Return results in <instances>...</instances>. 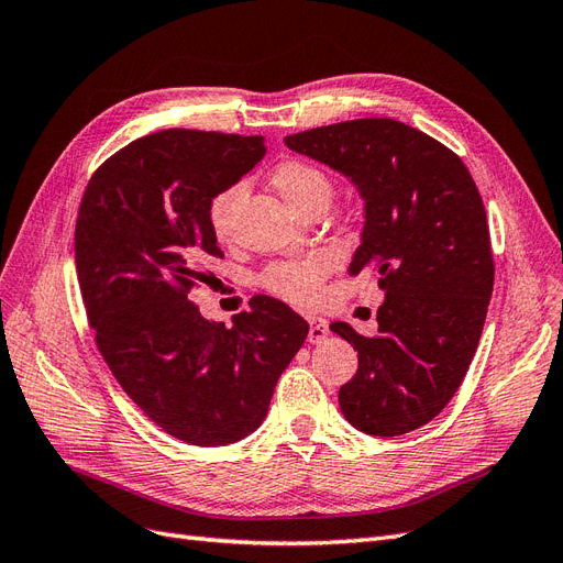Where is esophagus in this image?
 I'll return each mask as SVG.
<instances>
[{"instance_id":"34e87169","label":"esophagus","mask_w":563,"mask_h":563,"mask_svg":"<svg viewBox=\"0 0 563 563\" xmlns=\"http://www.w3.org/2000/svg\"><path fill=\"white\" fill-rule=\"evenodd\" d=\"M308 321H310L308 340H310L312 345H319L321 340L329 335V323H327V319H321V317H308Z\"/></svg>"}]
</instances>
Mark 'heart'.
<instances>
[{"label": "heart", "mask_w": 563, "mask_h": 563, "mask_svg": "<svg viewBox=\"0 0 563 563\" xmlns=\"http://www.w3.org/2000/svg\"><path fill=\"white\" fill-rule=\"evenodd\" d=\"M269 180L277 187V192L302 216L317 209H327L333 195V183L329 174L308 159H282L269 172ZM244 197L246 183L232 180L225 187H220L218 192H213L207 207H203V220H207L211 234L220 244L234 240L236 213H240ZM323 275H327V263L317 258V255H312V258L279 261L267 265L261 272V286L267 294L291 305H310L319 296Z\"/></svg>", "instance_id": "1"}]
</instances>
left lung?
<instances>
[{"instance_id": "left-lung-1", "label": "left lung", "mask_w": 563, "mask_h": 563, "mask_svg": "<svg viewBox=\"0 0 563 563\" xmlns=\"http://www.w3.org/2000/svg\"><path fill=\"white\" fill-rule=\"evenodd\" d=\"M284 143L350 176L366 201L350 275L376 272L385 302L371 338L331 323L360 356L340 408L373 437L413 432L453 399L479 345L496 275L482 195L453 150L397 119H352Z\"/></svg>"}]
</instances>
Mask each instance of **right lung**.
<instances>
[{
  "mask_svg": "<svg viewBox=\"0 0 563 563\" xmlns=\"http://www.w3.org/2000/svg\"><path fill=\"white\" fill-rule=\"evenodd\" d=\"M263 155V135L150 133L100 164L79 203L75 265L96 345L133 404L192 446H225L258 430L310 331L267 296H255L230 329L190 300L223 258L203 207Z\"/></svg>",
  "mask_w": 563,
  "mask_h": 563,
  "instance_id": "obj_1",
  "label": "right lung"
}]
</instances>
